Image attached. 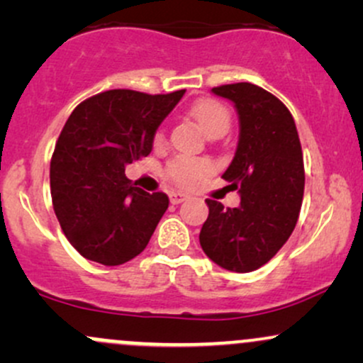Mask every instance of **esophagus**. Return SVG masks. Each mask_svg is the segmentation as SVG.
<instances>
[{
	"label": "esophagus",
	"mask_w": 363,
	"mask_h": 363,
	"mask_svg": "<svg viewBox=\"0 0 363 363\" xmlns=\"http://www.w3.org/2000/svg\"><path fill=\"white\" fill-rule=\"evenodd\" d=\"M186 198H187V194H184V193H172L170 194V203H172V205H179V203L184 201Z\"/></svg>",
	"instance_id": "34e87169"
}]
</instances>
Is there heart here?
Here are the masks:
<instances>
[{"label":"heart","mask_w":363,"mask_h":363,"mask_svg":"<svg viewBox=\"0 0 363 363\" xmlns=\"http://www.w3.org/2000/svg\"><path fill=\"white\" fill-rule=\"evenodd\" d=\"M191 118L198 124V128L205 133V136L225 135L230 128V112L222 102L213 101V99H203L191 107ZM164 140L162 131H157L155 141L160 143ZM211 164L205 158H191V157H177L169 162L167 176L174 182L181 186H189L198 182L206 174H210Z\"/></svg>","instance_id":"1"}]
</instances>
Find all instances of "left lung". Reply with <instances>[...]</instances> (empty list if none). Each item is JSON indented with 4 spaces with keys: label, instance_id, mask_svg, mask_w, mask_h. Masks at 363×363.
<instances>
[{
    "label": "left lung",
    "instance_id": "8db88e82",
    "mask_svg": "<svg viewBox=\"0 0 363 363\" xmlns=\"http://www.w3.org/2000/svg\"><path fill=\"white\" fill-rule=\"evenodd\" d=\"M211 91L239 116V143L222 177L240 205L206 199L199 244L215 264L249 273L272 259L297 225L306 184L301 140L290 111L261 86L232 83Z\"/></svg>",
    "mask_w": 363,
    "mask_h": 363
}]
</instances>
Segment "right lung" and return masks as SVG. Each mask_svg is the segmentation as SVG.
<instances>
[{
  "label": "right lung",
  "mask_w": 363,
  "mask_h": 363,
  "mask_svg": "<svg viewBox=\"0 0 363 363\" xmlns=\"http://www.w3.org/2000/svg\"><path fill=\"white\" fill-rule=\"evenodd\" d=\"M186 90H109L72 112L51 160V194L66 239L86 259L118 266L143 252L169 208L124 176L150 155L158 126Z\"/></svg>",
  "instance_id": "obj_1"
}]
</instances>
